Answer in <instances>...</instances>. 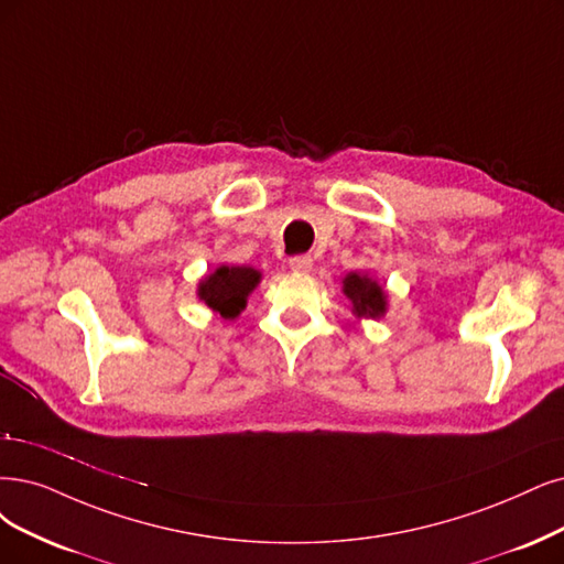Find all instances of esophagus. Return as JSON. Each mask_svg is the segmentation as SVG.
<instances>
[{"label":"esophagus","instance_id":"34e87169","mask_svg":"<svg viewBox=\"0 0 564 564\" xmlns=\"http://www.w3.org/2000/svg\"><path fill=\"white\" fill-rule=\"evenodd\" d=\"M288 264H290V269L295 271V274H306L311 264H314V260H311L308 256H295V258L288 260Z\"/></svg>","mask_w":564,"mask_h":564}]
</instances>
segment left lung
<instances>
[{
  "label": "left lung",
  "mask_w": 564,
  "mask_h": 564,
  "mask_svg": "<svg viewBox=\"0 0 564 564\" xmlns=\"http://www.w3.org/2000/svg\"><path fill=\"white\" fill-rule=\"evenodd\" d=\"M341 290L350 302L356 318H383L388 311L386 288L369 271H348L341 279Z\"/></svg>",
  "instance_id": "obj_1"
}]
</instances>
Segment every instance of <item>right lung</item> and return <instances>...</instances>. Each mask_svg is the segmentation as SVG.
Listing matches in <instances>:
<instances>
[{
	"label": "right lung",
	"mask_w": 564,
	"mask_h": 564,
	"mask_svg": "<svg viewBox=\"0 0 564 564\" xmlns=\"http://www.w3.org/2000/svg\"><path fill=\"white\" fill-rule=\"evenodd\" d=\"M262 274L246 264H220L212 274H206L197 283V297L220 314L225 321H235L248 304V295L260 285Z\"/></svg>",
	"instance_id": "1"
}]
</instances>
